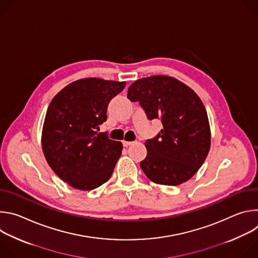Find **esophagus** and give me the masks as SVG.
I'll use <instances>...</instances> for the list:
<instances>
[{
    "instance_id": "obj_1",
    "label": "esophagus",
    "mask_w": 258,
    "mask_h": 258,
    "mask_svg": "<svg viewBox=\"0 0 258 258\" xmlns=\"http://www.w3.org/2000/svg\"><path fill=\"white\" fill-rule=\"evenodd\" d=\"M133 144H134V142H127V141H123V142H122L123 147H128V146H131V145H133Z\"/></svg>"
}]
</instances>
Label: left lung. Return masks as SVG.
I'll return each instance as SVG.
<instances>
[{
    "label": "left lung",
    "instance_id": "left-lung-1",
    "mask_svg": "<svg viewBox=\"0 0 258 258\" xmlns=\"http://www.w3.org/2000/svg\"><path fill=\"white\" fill-rule=\"evenodd\" d=\"M149 120L160 119L163 128L147 140V156L140 166L149 179L177 186L190 179L205 161L210 148V127L205 107L185 84L165 76L135 82L127 91Z\"/></svg>",
    "mask_w": 258,
    "mask_h": 258
}]
</instances>
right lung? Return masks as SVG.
Returning <instances> with one entry per match:
<instances>
[{
  "instance_id": "add662e5",
  "label": "right lung",
  "mask_w": 258,
  "mask_h": 258,
  "mask_svg": "<svg viewBox=\"0 0 258 258\" xmlns=\"http://www.w3.org/2000/svg\"><path fill=\"white\" fill-rule=\"evenodd\" d=\"M124 87V82L85 79L66 86L51 101L42 147L50 167L69 186L90 191L111 176L122 144L98 131L107 120L109 102Z\"/></svg>"
}]
</instances>
